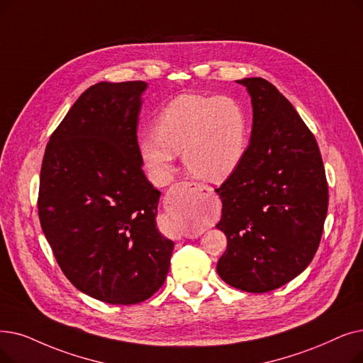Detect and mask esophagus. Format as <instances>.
Listing matches in <instances>:
<instances>
[{
	"label": "esophagus",
	"instance_id": "1",
	"mask_svg": "<svg viewBox=\"0 0 363 363\" xmlns=\"http://www.w3.org/2000/svg\"><path fill=\"white\" fill-rule=\"evenodd\" d=\"M170 197H172V191H167V194H166V197H164V199L169 201V200H170Z\"/></svg>",
	"mask_w": 363,
	"mask_h": 363
}]
</instances>
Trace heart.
<instances>
[{
    "label": "heart",
    "instance_id": "obj_1",
    "mask_svg": "<svg viewBox=\"0 0 363 363\" xmlns=\"http://www.w3.org/2000/svg\"><path fill=\"white\" fill-rule=\"evenodd\" d=\"M152 135L139 139L145 164L166 181L175 154L185 169L208 182H223L239 167L247 147V121L240 105L227 96L181 94L157 116Z\"/></svg>",
    "mask_w": 363,
    "mask_h": 363
}]
</instances>
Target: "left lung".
<instances>
[{"label": "left lung", "instance_id": "8db88e82", "mask_svg": "<svg viewBox=\"0 0 363 363\" xmlns=\"http://www.w3.org/2000/svg\"><path fill=\"white\" fill-rule=\"evenodd\" d=\"M252 99L250 143L239 167L216 188V227L227 250L216 272L230 286L262 294L303 273L319 247L328 182L316 138L292 104L264 78H243Z\"/></svg>", "mask_w": 363, "mask_h": 363}]
</instances>
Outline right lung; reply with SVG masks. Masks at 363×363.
<instances>
[{
  "label": "right lung",
  "mask_w": 363,
  "mask_h": 363,
  "mask_svg": "<svg viewBox=\"0 0 363 363\" xmlns=\"http://www.w3.org/2000/svg\"><path fill=\"white\" fill-rule=\"evenodd\" d=\"M144 82L98 83L45 147L38 216L60 270L108 304H138L166 280L173 242L155 227L160 191L143 170L138 116Z\"/></svg>",
  "instance_id": "add662e5"
}]
</instances>
